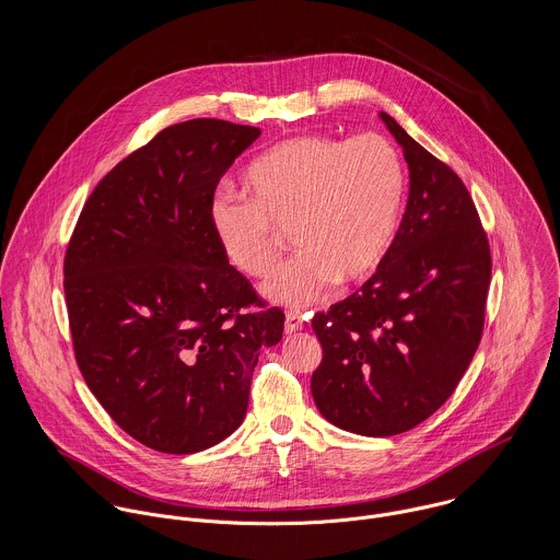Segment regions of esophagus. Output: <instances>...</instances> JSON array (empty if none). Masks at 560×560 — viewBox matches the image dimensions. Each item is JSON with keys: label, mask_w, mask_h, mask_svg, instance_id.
<instances>
[{"label": "esophagus", "mask_w": 560, "mask_h": 560, "mask_svg": "<svg viewBox=\"0 0 560 560\" xmlns=\"http://www.w3.org/2000/svg\"><path fill=\"white\" fill-rule=\"evenodd\" d=\"M304 325H306V319H304L302 315H298V313H287V319H284V331H287V334H295V331L304 329Z\"/></svg>", "instance_id": "obj_1"}]
</instances>
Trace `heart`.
Segmentation results:
<instances>
[{
  "label": "heart",
  "instance_id": "obj_1",
  "mask_svg": "<svg viewBox=\"0 0 560 560\" xmlns=\"http://www.w3.org/2000/svg\"><path fill=\"white\" fill-rule=\"evenodd\" d=\"M249 198L218 191L209 226L226 260L241 273L265 278L291 229L300 249L265 284V295L304 308L331 289L369 278L399 231L405 167L390 140L366 133L340 140L304 133L282 140L245 170Z\"/></svg>",
  "mask_w": 560,
  "mask_h": 560
}]
</instances>
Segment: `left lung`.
Instances as JSON below:
<instances>
[{
    "mask_svg": "<svg viewBox=\"0 0 560 560\" xmlns=\"http://www.w3.org/2000/svg\"><path fill=\"white\" fill-rule=\"evenodd\" d=\"M409 167V198L377 271L313 317V397L325 420L369 438L413 429L455 393L479 347L491 254L464 180L380 112Z\"/></svg>",
    "mask_w": 560,
    "mask_h": 560,
    "instance_id": "1",
    "label": "left lung"
}]
</instances>
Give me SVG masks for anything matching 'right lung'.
Wrapping results in <instances>:
<instances>
[{"label":"right lung","mask_w":560,"mask_h":560,"mask_svg":"<svg viewBox=\"0 0 560 560\" xmlns=\"http://www.w3.org/2000/svg\"><path fill=\"white\" fill-rule=\"evenodd\" d=\"M258 136L215 118L163 129L103 176L67 247L81 375L125 433L160 453L229 438L245 418L258 351L282 338L284 313L265 308L207 215L220 178Z\"/></svg>","instance_id":"add662e5"}]
</instances>
